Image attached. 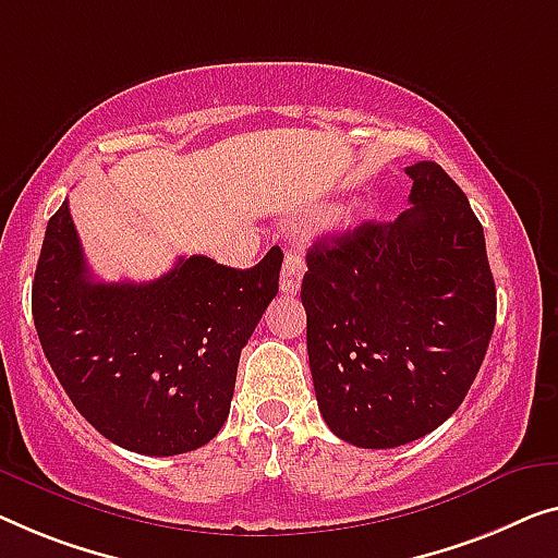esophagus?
Wrapping results in <instances>:
<instances>
[{
  "mask_svg": "<svg viewBox=\"0 0 558 558\" xmlns=\"http://www.w3.org/2000/svg\"><path fill=\"white\" fill-rule=\"evenodd\" d=\"M305 272V263L298 253H288L286 260H282V270H280V290L282 293L293 295L301 290V280Z\"/></svg>",
  "mask_w": 558,
  "mask_h": 558,
  "instance_id": "esophagus-1",
  "label": "esophagus"
}]
</instances>
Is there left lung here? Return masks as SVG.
Here are the masks:
<instances>
[{
    "label": "left lung",
    "instance_id": "1",
    "mask_svg": "<svg viewBox=\"0 0 558 558\" xmlns=\"http://www.w3.org/2000/svg\"><path fill=\"white\" fill-rule=\"evenodd\" d=\"M409 210L307 251L301 298L318 409L338 438L396 448L459 409L484 363L496 286L484 228L436 162L405 168Z\"/></svg>",
    "mask_w": 558,
    "mask_h": 558
}]
</instances>
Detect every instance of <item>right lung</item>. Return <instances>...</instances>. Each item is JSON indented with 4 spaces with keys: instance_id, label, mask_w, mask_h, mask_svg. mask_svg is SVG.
<instances>
[{
    "instance_id": "right-lung-1",
    "label": "right lung",
    "mask_w": 558,
    "mask_h": 558,
    "mask_svg": "<svg viewBox=\"0 0 558 558\" xmlns=\"http://www.w3.org/2000/svg\"><path fill=\"white\" fill-rule=\"evenodd\" d=\"M280 247L247 270L180 257L149 282L95 280L62 203L47 222L32 315L54 376L128 451L178 456L228 421L238 361L278 293Z\"/></svg>"
}]
</instances>
